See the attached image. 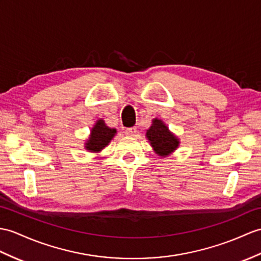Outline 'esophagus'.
Masks as SVG:
<instances>
[{
  "label": "esophagus",
  "mask_w": 261,
  "mask_h": 261,
  "mask_svg": "<svg viewBox=\"0 0 261 261\" xmlns=\"http://www.w3.org/2000/svg\"><path fill=\"white\" fill-rule=\"evenodd\" d=\"M137 133H138L137 126H132V128H128L125 130V135L129 136V137H135Z\"/></svg>",
  "instance_id": "obj_1"
}]
</instances>
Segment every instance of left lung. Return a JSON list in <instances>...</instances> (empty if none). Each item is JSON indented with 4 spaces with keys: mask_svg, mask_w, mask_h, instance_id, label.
I'll use <instances>...</instances> for the list:
<instances>
[{
    "mask_svg": "<svg viewBox=\"0 0 261 261\" xmlns=\"http://www.w3.org/2000/svg\"><path fill=\"white\" fill-rule=\"evenodd\" d=\"M145 137L149 140L151 147L153 148L154 152L161 156L171 154L180 143L179 139L170 132L168 126L156 118L152 120V124L147 130Z\"/></svg>",
    "mask_w": 261,
    "mask_h": 261,
    "instance_id": "obj_1",
    "label": "left lung"
}]
</instances>
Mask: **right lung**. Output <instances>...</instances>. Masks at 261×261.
Wrapping results in <instances>:
<instances>
[{"label": "right lung", "mask_w": 261, "mask_h": 261, "mask_svg": "<svg viewBox=\"0 0 261 261\" xmlns=\"http://www.w3.org/2000/svg\"><path fill=\"white\" fill-rule=\"evenodd\" d=\"M116 129L109 128L105 123V121L100 119L96 121L93 128L91 129L90 137L84 148L89 150L90 152H100L102 149H105L110 143L112 138L116 136Z\"/></svg>", "instance_id": "right-lung-1"}]
</instances>
